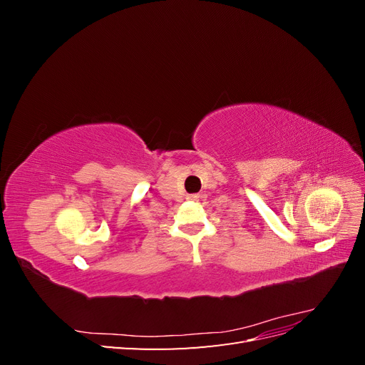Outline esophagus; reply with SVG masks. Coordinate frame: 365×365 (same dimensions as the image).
Listing matches in <instances>:
<instances>
[{"mask_svg": "<svg viewBox=\"0 0 365 365\" xmlns=\"http://www.w3.org/2000/svg\"><path fill=\"white\" fill-rule=\"evenodd\" d=\"M187 200H190V201H197L200 200V195H187Z\"/></svg>", "mask_w": 365, "mask_h": 365, "instance_id": "34e87169", "label": "esophagus"}]
</instances>
